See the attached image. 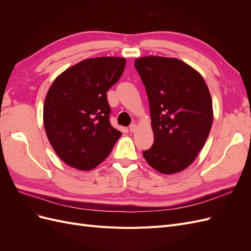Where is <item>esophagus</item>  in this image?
<instances>
[{
    "instance_id": "34e87169",
    "label": "esophagus",
    "mask_w": 251,
    "mask_h": 251,
    "mask_svg": "<svg viewBox=\"0 0 251 251\" xmlns=\"http://www.w3.org/2000/svg\"><path fill=\"white\" fill-rule=\"evenodd\" d=\"M136 130H137V126H136L135 124H132V125L130 126V132H131V133H134V132H136Z\"/></svg>"
}]
</instances>
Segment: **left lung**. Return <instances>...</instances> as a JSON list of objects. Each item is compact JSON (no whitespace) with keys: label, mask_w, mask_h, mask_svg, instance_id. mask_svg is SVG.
<instances>
[{"label":"left lung","mask_w":251,"mask_h":251,"mask_svg":"<svg viewBox=\"0 0 251 251\" xmlns=\"http://www.w3.org/2000/svg\"><path fill=\"white\" fill-rule=\"evenodd\" d=\"M149 98L154 143L143 151L161 174L185 170L203 149L214 120L209 90L202 75L177 58L135 59Z\"/></svg>","instance_id":"1"}]
</instances>
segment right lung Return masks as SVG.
Instances as JSON below:
<instances>
[{"instance_id": "obj_1", "label": "right lung", "mask_w": 251, "mask_h": 251, "mask_svg": "<svg viewBox=\"0 0 251 251\" xmlns=\"http://www.w3.org/2000/svg\"><path fill=\"white\" fill-rule=\"evenodd\" d=\"M125 67L121 57L88 58L52 82L44 103L45 131L57 156L72 168L93 170L121 136L110 124L107 91Z\"/></svg>"}]
</instances>
